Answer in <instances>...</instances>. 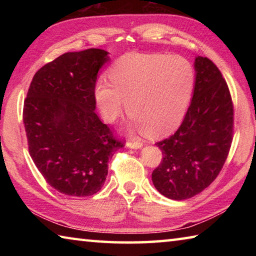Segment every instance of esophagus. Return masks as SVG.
<instances>
[{
  "label": "esophagus",
  "instance_id": "obj_1",
  "mask_svg": "<svg viewBox=\"0 0 256 256\" xmlns=\"http://www.w3.org/2000/svg\"><path fill=\"white\" fill-rule=\"evenodd\" d=\"M142 146H144V144H142L140 140H138V141H128V144H126V146H128V148H131V149H140Z\"/></svg>",
  "mask_w": 256,
  "mask_h": 256
}]
</instances>
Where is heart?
<instances>
[{"instance_id":"b5f03b06","label":"heart","mask_w":256,"mask_h":256,"mask_svg":"<svg viewBox=\"0 0 256 256\" xmlns=\"http://www.w3.org/2000/svg\"><path fill=\"white\" fill-rule=\"evenodd\" d=\"M108 79L110 82L99 80L94 86L102 118L114 122L126 106L134 128L162 136L183 120L196 74L180 56L133 53L112 64Z\"/></svg>"}]
</instances>
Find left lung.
Returning <instances> with one entry per match:
<instances>
[{"label":"left lung","mask_w":256,"mask_h":256,"mask_svg":"<svg viewBox=\"0 0 256 256\" xmlns=\"http://www.w3.org/2000/svg\"><path fill=\"white\" fill-rule=\"evenodd\" d=\"M193 97L178 130L157 142L162 160L152 183L164 196L186 200L206 188L226 162L232 141L234 107L222 72L209 58L194 62Z\"/></svg>","instance_id":"8db88e82"}]
</instances>
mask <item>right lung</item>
<instances>
[{"label": "right lung", "mask_w": 256, "mask_h": 256, "mask_svg": "<svg viewBox=\"0 0 256 256\" xmlns=\"http://www.w3.org/2000/svg\"><path fill=\"white\" fill-rule=\"evenodd\" d=\"M108 54L89 48L58 56L36 72L24 100L29 154L47 183L66 196L96 194L123 146L94 112L98 71Z\"/></svg>", "instance_id": "right-lung-1"}]
</instances>
